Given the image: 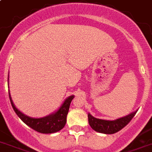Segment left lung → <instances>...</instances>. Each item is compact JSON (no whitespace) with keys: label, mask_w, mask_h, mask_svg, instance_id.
<instances>
[{"label":"left lung","mask_w":152,"mask_h":152,"mask_svg":"<svg viewBox=\"0 0 152 152\" xmlns=\"http://www.w3.org/2000/svg\"><path fill=\"white\" fill-rule=\"evenodd\" d=\"M136 111L137 110L130 113V115L114 120V121L99 119V118H94L90 113H88L89 124L93 130L98 133H105V134H113V133H117L121 129H123L135 116Z\"/></svg>","instance_id":"8db88e82"}]
</instances>
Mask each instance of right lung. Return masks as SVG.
Returning a JSON list of instances; mask_svg holds the SVG:
<instances>
[{
    "instance_id": "1",
    "label": "right lung",
    "mask_w": 152,
    "mask_h": 152,
    "mask_svg": "<svg viewBox=\"0 0 152 152\" xmlns=\"http://www.w3.org/2000/svg\"><path fill=\"white\" fill-rule=\"evenodd\" d=\"M9 80V76H8ZM9 96L10 99L12 108L19 118L26 125L30 126L31 129L41 133H53L61 130L66 124V118L70 107L71 102L74 99L75 96L72 95L67 97L63 102L59 108L56 111L46 117L40 118H34L27 116L21 112L13 104L10 93L9 90Z\"/></svg>"
}]
</instances>
